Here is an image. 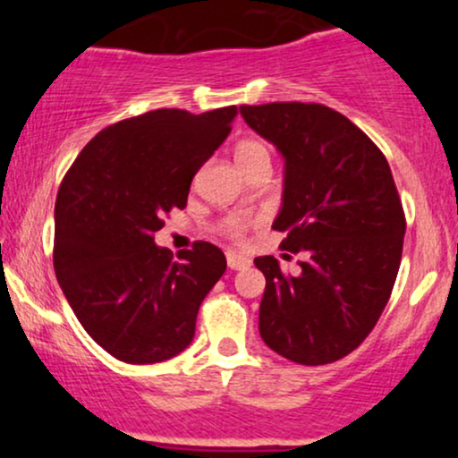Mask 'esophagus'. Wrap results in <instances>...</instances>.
Wrapping results in <instances>:
<instances>
[{
  "label": "esophagus",
  "mask_w": 458,
  "mask_h": 458,
  "mask_svg": "<svg viewBox=\"0 0 458 458\" xmlns=\"http://www.w3.org/2000/svg\"><path fill=\"white\" fill-rule=\"evenodd\" d=\"M225 260H228L230 269H234V271H243L251 265V260L247 259V256L236 254V251H228V254H225Z\"/></svg>",
  "instance_id": "obj_1"
}]
</instances>
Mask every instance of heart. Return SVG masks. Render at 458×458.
Masks as SVG:
<instances>
[{"instance_id": "1", "label": "heart", "mask_w": 458, "mask_h": 458, "mask_svg": "<svg viewBox=\"0 0 458 458\" xmlns=\"http://www.w3.org/2000/svg\"><path fill=\"white\" fill-rule=\"evenodd\" d=\"M234 159L239 163L241 170H247V167L256 165V163H269L271 155L269 148L259 140H241L234 148ZM250 219L245 215H230V217L224 219V230L225 234L230 236H241L245 233Z\"/></svg>"}]
</instances>
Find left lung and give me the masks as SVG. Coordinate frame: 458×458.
Masks as SVG:
<instances>
[{
	"label": "left lung",
	"mask_w": 458,
	"mask_h": 458,
	"mask_svg": "<svg viewBox=\"0 0 458 458\" xmlns=\"http://www.w3.org/2000/svg\"><path fill=\"white\" fill-rule=\"evenodd\" d=\"M241 115L284 159L273 228L301 254L284 276L273 256L254 260L267 286L259 329L269 349L320 366L357 349L379 320L403 256L404 215L381 150L317 103L241 105Z\"/></svg>",
	"instance_id": "obj_1"
}]
</instances>
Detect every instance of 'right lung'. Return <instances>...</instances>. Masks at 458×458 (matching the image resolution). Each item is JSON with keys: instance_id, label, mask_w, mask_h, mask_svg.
Here are the masks:
<instances>
[{"instance_id": "1", "label": "right lung", "mask_w": 458, "mask_h": 458, "mask_svg": "<svg viewBox=\"0 0 458 458\" xmlns=\"http://www.w3.org/2000/svg\"><path fill=\"white\" fill-rule=\"evenodd\" d=\"M234 105L204 114L155 109L115 123L86 146L55 199V277L98 346L127 364L185 351L199 303L225 271L219 247L155 245L161 217L185 208L199 167L230 135Z\"/></svg>"}]
</instances>
